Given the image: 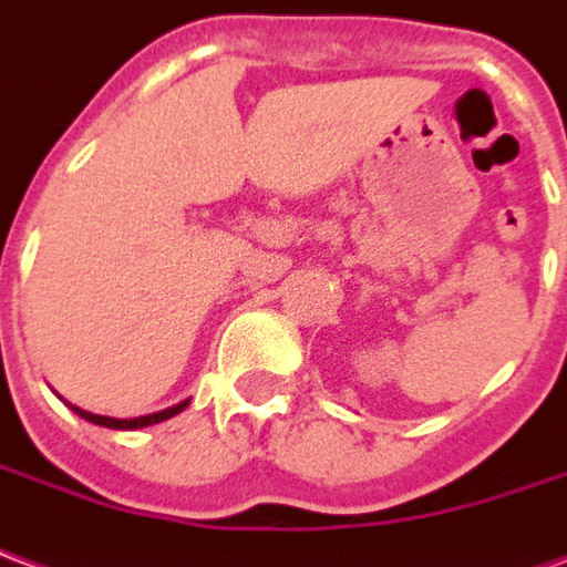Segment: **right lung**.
Returning <instances> with one entry per match:
<instances>
[{"mask_svg":"<svg viewBox=\"0 0 567 567\" xmlns=\"http://www.w3.org/2000/svg\"><path fill=\"white\" fill-rule=\"evenodd\" d=\"M187 408V402L175 404V408H165L159 414H147V416H135V420H114V416H99V414H90V411H81V408H74V414L84 416L86 423H96V425H109V429H144V425H153V423H163L168 416L181 414Z\"/></svg>","mask_w":567,"mask_h":567,"instance_id":"add662e5","label":"right lung"}]
</instances>
